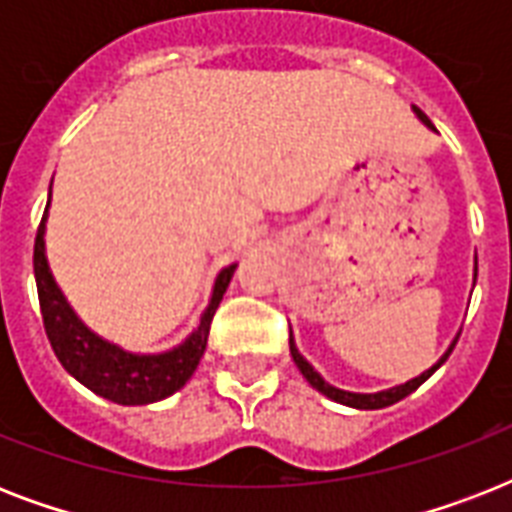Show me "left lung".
Segmentation results:
<instances>
[{
    "instance_id": "1",
    "label": "left lung",
    "mask_w": 512,
    "mask_h": 512,
    "mask_svg": "<svg viewBox=\"0 0 512 512\" xmlns=\"http://www.w3.org/2000/svg\"><path fill=\"white\" fill-rule=\"evenodd\" d=\"M414 114H417V119H420V122L425 124L428 130L436 132V127H433V122H430L428 116L422 114L420 108H414ZM476 271H478V268H476ZM457 340H460V337H454L452 345L446 348L444 356L438 358L436 364L430 366V369H425V372H422L420 377H414V380H406L404 385H393V388H388V390H377V393H353V390H342V388H335V385H329V382L324 380V377H321V374L316 372V369H313L311 364H308V358H305L303 353L297 350L295 337H292V332H289V353H292V358H295L297 369L303 372L305 380L311 382L313 388L319 390V393H324V396H327V398H332V401H337V404L353 406V409H385V406L396 404V401H401V398H406V396H409V393H414V390L420 388L422 382L428 380L430 374L436 372L438 366L444 364L446 358H449V353H452V350H454V345H457Z\"/></svg>"
}]
</instances>
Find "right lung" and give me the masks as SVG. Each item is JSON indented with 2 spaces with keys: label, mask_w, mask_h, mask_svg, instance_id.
I'll list each match as a JSON object with an SVG mask.
<instances>
[{
  "label": "right lung",
  "mask_w": 512,
  "mask_h": 512,
  "mask_svg": "<svg viewBox=\"0 0 512 512\" xmlns=\"http://www.w3.org/2000/svg\"><path fill=\"white\" fill-rule=\"evenodd\" d=\"M47 212H50V199H47L42 225L36 231L34 276L39 305H42L44 332L50 337L52 350L63 369L82 382L84 388L122 406L154 404V401L172 396L175 390H180L191 380V374L196 372V366L204 356L209 324H212L217 305L223 300L225 289L231 284L236 263L217 273L212 297L199 316V324L180 345L162 350V353H132V350L108 342L106 337L95 335L68 305L66 295L60 292L50 263H47V249H44Z\"/></svg>",
  "instance_id": "right-lung-1"
}]
</instances>
